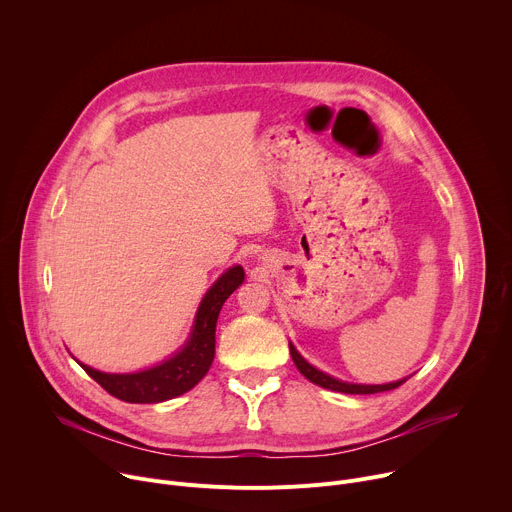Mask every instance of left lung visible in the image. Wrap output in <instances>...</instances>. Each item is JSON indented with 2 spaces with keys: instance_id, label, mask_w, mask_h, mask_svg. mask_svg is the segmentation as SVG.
I'll return each instance as SVG.
<instances>
[{
  "instance_id": "left-lung-1",
  "label": "left lung",
  "mask_w": 512,
  "mask_h": 512,
  "mask_svg": "<svg viewBox=\"0 0 512 512\" xmlns=\"http://www.w3.org/2000/svg\"><path fill=\"white\" fill-rule=\"evenodd\" d=\"M289 352H291V358H294V362H296L298 371H300L306 379H310L312 383H316V385H320V387H324V389H330V391H338V393H346V395H373V393L393 391V389H397L399 385L405 383V379H403V381H397V383H389V385H352V383H342V381L332 379L330 375H326V373L314 369L312 364H308V362L302 358V354H300L294 346H291V344H289Z\"/></svg>"
}]
</instances>
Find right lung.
<instances>
[{
	"mask_svg": "<svg viewBox=\"0 0 512 512\" xmlns=\"http://www.w3.org/2000/svg\"><path fill=\"white\" fill-rule=\"evenodd\" d=\"M243 279L245 271L241 265L231 267L218 277L198 308L194 330L186 346L158 367L133 375H107L87 367V364H81V367L109 395L125 403H162L190 391L210 369L218 314Z\"/></svg>",
	"mask_w": 512,
	"mask_h": 512,
	"instance_id": "obj_1",
	"label": "right lung"
}]
</instances>
